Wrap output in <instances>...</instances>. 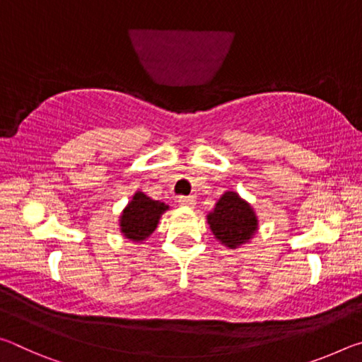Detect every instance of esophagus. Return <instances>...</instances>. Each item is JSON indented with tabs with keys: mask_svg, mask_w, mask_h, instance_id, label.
Listing matches in <instances>:
<instances>
[{
	"mask_svg": "<svg viewBox=\"0 0 362 362\" xmlns=\"http://www.w3.org/2000/svg\"><path fill=\"white\" fill-rule=\"evenodd\" d=\"M179 203L182 206H194L196 204V199L193 198V196H180Z\"/></svg>",
	"mask_w": 362,
	"mask_h": 362,
	"instance_id": "1",
	"label": "esophagus"
}]
</instances>
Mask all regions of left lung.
<instances>
[{"instance_id": "left-lung-1", "label": "left lung", "mask_w": 362, "mask_h": 362, "mask_svg": "<svg viewBox=\"0 0 362 362\" xmlns=\"http://www.w3.org/2000/svg\"><path fill=\"white\" fill-rule=\"evenodd\" d=\"M207 223L214 238L228 249L249 243L259 228V220L252 207L235 192H226L207 214Z\"/></svg>"}]
</instances>
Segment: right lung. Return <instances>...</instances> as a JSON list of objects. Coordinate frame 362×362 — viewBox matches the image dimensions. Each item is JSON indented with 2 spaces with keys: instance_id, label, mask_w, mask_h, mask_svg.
<instances>
[{
  "instance_id": "obj_1",
  "label": "right lung",
  "mask_w": 362,
  "mask_h": 362,
  "mask_svg": "<svg viewBox=\"0 0 362 362\" xmlns=\"http://www.w3.org/2000/svg\"><path fill=\"white\" fill-rule=\"evenodd\" d=\"M169 209L168 204L151 199L142 192L134 193L131 203L119 217V230L134 243L145 241L156 230L159 218Z\"/></svg>"
}]
</instances>
